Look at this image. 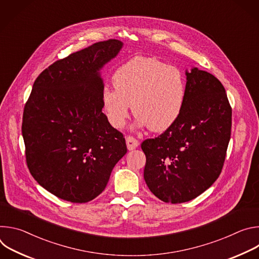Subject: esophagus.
I'll use <instances>...</instances> for the list:
<instances>
[{"label": "esophagus", "mask_w": 259, "mask_h": 259, "mask_svg": "<svg viewBox=\"0 0 259 259\" xmlns=\"http://www.w3.org/2000/svg\"><path fill=\"white\" fill-rule=\"evenodd\" d=\"M126 144H127V149L129 151H132V150H135L136 147L139 145V142L137 139H135L134 137L132 136H127L126 137Z\"/></svg>", "instance_id": "esophagus-1"}]
</instances>
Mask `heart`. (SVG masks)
Masks as SVG:
<instances>
[{
    "instance_id": "obj_1",
    "label": "heart",
    "mask_w": 259,
    "mask_h": 259,
    "mask_svg": "<svg viewBox=\"0 0 259 259\" xmlns=\"http://www.w3.org/2000/svg\"><path fill=\"white\" fill-rule=\"evenodd\" d=\"M115 90L101 92L102 110L116 129L124 126L130 104L137 127L162 132L178 119L186 100V81L179 68L146 56H136L114 73Z\"/></svg>"
}]
</instances>
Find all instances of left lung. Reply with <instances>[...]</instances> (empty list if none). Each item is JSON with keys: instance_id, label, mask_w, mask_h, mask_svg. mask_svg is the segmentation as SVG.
Instances as JSON below:
<instances>
[{"instance_id": "8db88e82", "label": "left lung", "mask_w": 259, "mask_h": 259, "mask_svg": "<svg viewBox=\"0 0 259 259\" xmlns=\"http://www.w3.org/2000/svg\"><path fill=\"white\" fill-rule=\"evenodd\" d=\"M186 76V100L178 119L159 137L141 143L146 186L172 204L197 198L218 178L232 129V107L220 81L198 67Z\"/></svg>"}]
</instances>
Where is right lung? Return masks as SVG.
I'll return each mask as SVG.
<instances>
[{"label":"right lung","mask_w":259,"mask_h":259,"mask_svg":"<svg viewBox=\"0 0 259 259\" xmlns=\"http://www.w3.org/2000/svg\"><path fill=\"white\" fill-rule=\"evenodd\" d=\"M122 47L110 39L55 61L35 79L25 103L27 167L41 187L62 200L95 199L127 153L123 134L108 123L101 105L100 70Z\"/></svg>","instance_id":"1"}]
</instances>
